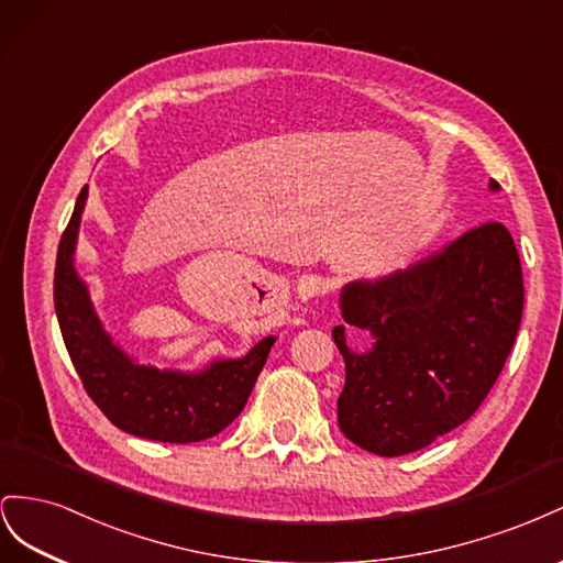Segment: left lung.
I'll return each mask as SVG.
<instances>
[{
    "label": "left lung",
    "mask_w": 563,
    "mask_h": 563,
    "mask_svg": "<svg viewBox=\"0 0 563 563\" xmlns=\"http://www.w3.org/2000/svg\"><path fill=\"white\" fill-rule=\"evenodd\" d=\"M340 307L336 422L367 453L408 455L467 422L500 377L523 313L519 252L503 223H481L406 271L344 285ZM346 324L374 346L351 352Z\"/></svg>",
    "instance_id": "obj_1"
}]
</instances>
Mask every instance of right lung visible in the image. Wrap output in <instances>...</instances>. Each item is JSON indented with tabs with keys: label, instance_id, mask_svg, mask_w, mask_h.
Instances as JSON below:
<instances>
[{
	"label": "right lung",
	"instance_id": "add662e5",
	"mask_svg": "<svg viewBox=\"0 0 563 563\" xmlns=\"http://www.w3.org/2000/svg\"><path fill=\"white\" fill-rule=\"evenodd\" d=\"M87 186L63 231L54 273V303L63 342L89 398L118 429L163 443L217 437L243 412L276 336H264L243 358L212 361L200 373L139 365L112 342L75 271L79 219Z\"/></svg>",
	"mask_w": 563,
	"mask_h": 563
}]
</instances>
